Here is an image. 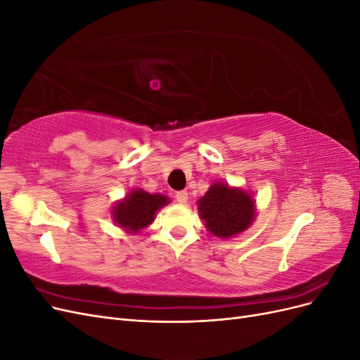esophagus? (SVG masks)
<instances>
[{
	"mask_svg": "<svg viewBox=\"0 0 360 360\" xmlns=\"http://www.w3.org/2000/svg\"><path fill=\"white\" fill-rule=\"evenodd\" d=\"M188 198H189V195H188L186 191H180V192L176 193V200H177L179 204H186Z\"/></svg>",
	"mask_w": 360,
	"mask_h": 360,
	"instance_id": "obj_1",
	"label": "esophagus"
}]
</instances>
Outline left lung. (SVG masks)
Returning a JSON list of instances; mask_svg holds the SVG:
<instances>
[{"mask_svg": "<svg viewBox=\"0 0 360 360\" xmlns=\"http://www.w3.org/2000/svg\"><path fill=\"white\" fill-rule=\"evenodd\" d=\"M197 204L207 231L219 238L242 234L252 225L257 216L254 195L225 181L213 183Z\"/></svg>", "mask_w": 360, "mask_h": 360, "instance_id": "1", "label": "left lung"}]
</instances>
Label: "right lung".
<instances>
[{"mask_svg": "<svg viewBox=\"0 0 360 360\" xmlns=\"http://www.w3.org/2000/svg\"><path fill=\"white\" fill-rule=\"evenodd\" d=\"M171 200L163 193H150L135 188L124 198L115 201L111 210L114 224L127 234H139L153 224L156 213L169 204Z\"/></svg>", "mask_w": 360, "mask_h": 360, "instance_id": "obj_1", "label": "right lung"}]
</instances>
